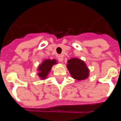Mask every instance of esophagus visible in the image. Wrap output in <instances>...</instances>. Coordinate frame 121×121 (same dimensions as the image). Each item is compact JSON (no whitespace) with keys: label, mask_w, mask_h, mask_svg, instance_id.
I'll use <instances>...</instances> for the list:
<instances>
[{"label":"esophagus","mask_w":121,"mask_h":121,"mask_svg":"<svg viewBox=\"0 0 121 121\" xmlns=\"http://www.w3.org/2000/svg\"><path fill=\"white\" fill-rule=\"evenodd\" d=\"M58 60L61 62H63V55H59L58 56Z\"/></svg>","instance_id":"obj_1"}]
</instances>
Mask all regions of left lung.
I'll return each mask as SVG.
<instances>
[{"mask_svg":"<svg viewBox=\"0 0 121 121\" xmlns=\"http://www.w3.org/2000/svg\"><path fill=\"white\" fill-rule=\"evenodd\" d=\"M67 63V69L74 79L83 80L88 77L89 70L83 61L74 58L69 60Z\"/></svg>","mask_w":121,"mask_h":121,"instance_id":"8db88e82","label":"left lung"}]
</instances>
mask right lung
Returning <instances> with one entry per match:
<instances>
[{"label":"right lung","instance_id":"1","mask_svg":"<svg viewBox=\"0 0 121 121\" xmlns=\"http://www.w3.org/2000/svg\"><path fill=\"white\" fill-rule=\"evenodd\" d=\"M56 63V60L48 59V60H44L38 68V74L39 78H41V79H46V78L47 77L48 75L50 72L52 66Z\"/></svg>","mask_w":121,"mask_h":121}]
</instances>
